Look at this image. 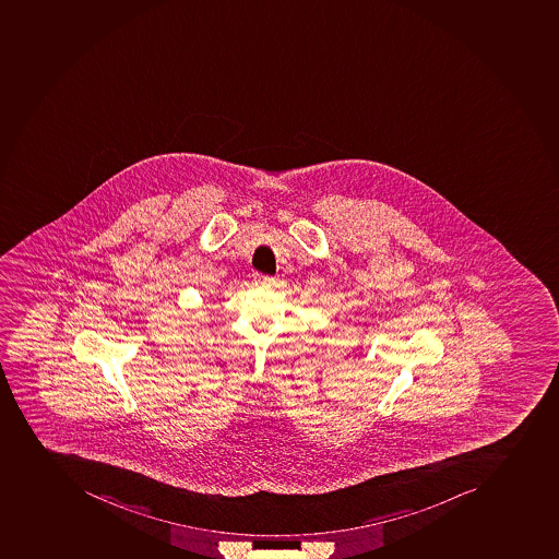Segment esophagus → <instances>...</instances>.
I'll list each match as a JSON object with an SVG mask.
<instances>
[{
  "label": "esophagus",
  "mask_w": 559,
  "mask_h": 559,
  "mask_svg": "<svg viewBox=\"0 0 559 559\" xmlns=\"http://www.w3.org/2000/svg\"><path fill=\"white\" fill-rule=\"evenodd\" d=\"M254 282L255 284H267V282H272V277H267V275H261V273H255Z\"/></svg>",
  "instance_id": "1"
}]
</instances>
